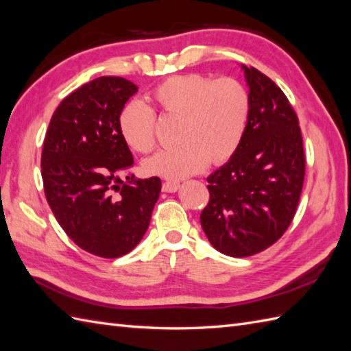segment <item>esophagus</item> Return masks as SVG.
<instances>
[{"label": "esophagus", "mask_w": 351, "mask_h": 351, "mask_svg": "<svg viewBox=\"0 0 351 351\" xmlns=\"http://www.w3.org/2000/svg\"><path fill=\"white\" fill-rule=\"evenodd\" d=\"M178 189H180V182H165L164 184H162V191L168 192V193L177 192Z\"/></svg>", "instance_id": "34e87169"}]
</instances>
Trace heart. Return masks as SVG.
<instances>
[{
	"label": "heart",
	"mask_w": 351,
	"mask_h": 351,
	"mask_svg": "<svg viewBox=\"0 0 351 351\" xmlns=\"http://www.w3.org/2000/svg\"><path fill=\"white\" fill-rule=\"evenodd\" d=\"M160 114L180 121V146L158 152L144 160L149 176L180 180L207 167L225 164L244 138L250 116V97L243 84L223 77L177 75L160 83L152 93ZM119 130L132 150L147 153L156 144V116L141 102H131L119 116Z\"/></svg>",
	"instance_id": "obj_1"
}]
</instances>
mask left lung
Instances as JSON below:
<instances>
[{"instance_id":"left-lung-1","label":"left lung","mask_w":351,"mask_h":351,"mask_svg":"<svg viewBox=\"0 0 351 351\" xmlns=\"http://www.w3.org/2000/svg\"><path fill=\"white\" fill-rule=\"evenodd\" d=\"M250 116L235 155L207 177L201 226L211 245L245 258L274 244L292 221L305 176L298 116L269 77L241 65Z\"/></svg>"}]
</instances>
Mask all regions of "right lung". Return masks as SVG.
<instances>
[{
	"label": "right lung",
	"mask_w": 351,
	"mask_h": 351,
	"mask_svg": "<svg viewBox=\"0 0 351 351\" xmlns=\"http://www.w3.org/2000/svg\"><path fill=\"white\" fill-rule=\"evenodd\" d=\"M138 86L104 75L70 93L50 119L41 153L46 199L58 223L101 258L130 253L150 223L160 178L121 176L134 165L119 116Z\"/></svg>",
	"instance_id": "add662e5"
}]
</instances>
